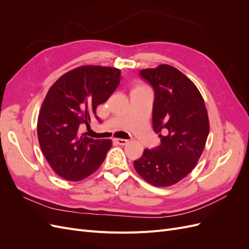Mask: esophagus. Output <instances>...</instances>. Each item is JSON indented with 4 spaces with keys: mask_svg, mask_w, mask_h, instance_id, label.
Segmentation results:
<instances>
[{
    "mask_svg": "<svg viewBox=\"0 0 249 249\" xmlns=\"http://www.w3.org/2000/svg\"><path fill=\"white\" fill-rule=\"evenodd\" d=\"M114 141L117 143V144H119V145H124V144H126L127 142H129V140L122 139V138H117V139H115Z\"/></svg>",
    "mask_w": 249,
    "mask_h": 249,
    "instance_id": "34e87169",
    "label": "esophagus"
}]
</instances>
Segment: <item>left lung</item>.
Listing matches in <instances>:
<instances>
[{"label": "left lung", "mask_w": 249, "mask_h": 249, "mask_svg": "<svg viewBox=\"0 0 249 249\" xmlns=\"http://www.w3.org/2000/svg\"><path fill=\"white\" fill-rule=\"evenodd\" d=\"M153 87V129L161 143L145 148L134 167L147 183L168 187L184 178L197 164L210 131L205 102L194 83L173 66L139 71Z\"/></svg>", "instance_id": "8db88e82"}]
</instances>
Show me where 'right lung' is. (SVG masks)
<instances>
[{"instance_id":"1","label":"right lung","mask_w":249,"mask_h":249,"mask_svg":"<svg viewBox=\"0 0 249 249\" xmlns=\"http://www.w3.org/2000/svg\"><path fill=\"white\" fill-rule=\"evenodd\" d=\"M120 82L114 67L85 65L60 77L44 99L37 122L42 153L61 178L77 182L91 175L104 162L110 139H93L81 129L96 116V107L107 102Z\"/></svg>"}]
</instances>
